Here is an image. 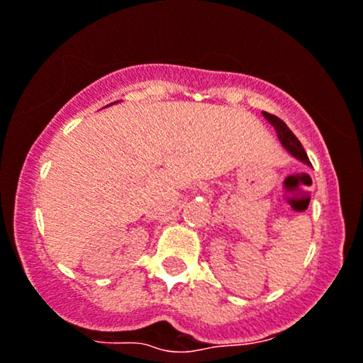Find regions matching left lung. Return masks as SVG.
I'll use <instances>...</instances> for the list:
<instances>
[{"mask_svg": "<svg viewBox=\"0 0 363 363\" xmlns=\"http://www.w3.org/2000/svg\"><path fill=\"white\" fill-rule=\"evenodd\" d=\"M262 114H264L266 120H268L269 123H272L273 127H274V130H277V135H278V139H280L281 146H284L285 150L291 152L294 158L301 160V162H303V163L310 165V160H308L306 151H304V147L301 146L299 139H297V137L294 135L291 128H289L287 125H285L284 121L280 120V118L274 116V114H269V113H262Z\"/></svg>", "mask_w": 363, "mask_h": 363, "instance_id": "obj_1", "label": "left lung"}]
</instances>
